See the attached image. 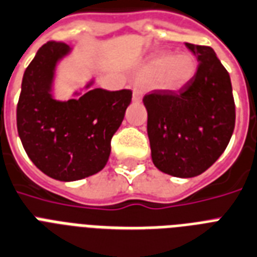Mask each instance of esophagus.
<instances>
[{"label": "esophagus", "instance_id": "esophagus-1", "mask_svg": "<svg viewBox=\"0 0 257 257\" xmlns=\"http://www.w3.org/2000/svg\"><path fill=\"white\" fill-rule=\"evenodd\" d=\"M142 88L138 87V85H135L134 89H133V100L141 101V99H142Z\"/></svg>", "mask_w": 257, "mask_h": 257}]
</instances>
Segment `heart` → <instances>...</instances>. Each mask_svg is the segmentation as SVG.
Wrapping results in <instances>:
<instances>
[{"mask_svg": "<svg viewBox=\"0 0 257 257\" xmlns=\"http://www.w3.org/2000/svg\"><path fill=\"white\" fill-rule=\"evenodd\" d=\"M196 69V60L189 53H160L143 67L142 73L147 79H160L164 88L180 89L194 77Z\"/></svg>", "mask_w": 257, "mask_h": 257, "instance_id": "1", "label": "heart"}]
</instances>
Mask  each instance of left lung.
Wrapping results in <instances>:
<instances>
[{
    "instance_id": "1",
    "label": "left lung",
    "mask_w": 257,
    "mask_h": 257,
    "mask_svg": "<svg viewBox=\"0 0 257 257\" xmlns=\"http://www.w3.org/2000/svg\"><path fill=\"white\" fill-rule=\"evenodd\" d=\"M185 45L198 60L194 77L178 92L147 93L143 104L154 165L166 174L190 178L208 170L224 153L236 110L229 73L213 49Z\"/></svg>"
}]
</instances>
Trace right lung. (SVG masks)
Instances as JSON below:
<instances>
[{"instance_id": "obj_1", "label": "right lung", "mask_w": 257, "mask_h": 257, "mask_svg": "<svg viewBox=\"0 0 257 257\" xmlns=\"http://www.w3.org/2000/svg\"><path fill=\"white\" fill-rule=\"evenodd\" d=\"M68 52L60 41L40 48L24 72L17 104V131L28 157L59 181L81 180L106 166L111 138L133 97L131 89L93 88L79 99L55 100V67Z\"/></svg>"}]
</instances>
